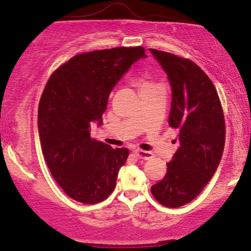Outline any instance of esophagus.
Here are the masks:
<instances>
[{
    "label": "esophagus",
    "instance_id": "34e87169",
    "mask_svg": "<svg viewBox=\"0 0 251 251\" xmlns=\"http://www.w3.org/2000/svg\"><path fill=\"white\" fill-rule=\"evenodd\" d=\"M135 154L139 159H144V161H147V159L152 158V153L147 151H143V150H135Z\"/></svg>",
    "mask_w": 251,
    "mask_h": 251
}]
</instances>
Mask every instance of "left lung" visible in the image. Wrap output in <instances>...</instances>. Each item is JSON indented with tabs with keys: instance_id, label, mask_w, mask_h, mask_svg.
<instances>
[{
	"instance_id": "obj_1",
	"label": "left lung",
	"mask_w": 251,
	"mask_h": 251,
	"mask_svg": "<svg viewBox=\"0 0 251 251\" xmlns=\"http://www.w3.org/2000/svg\"><path fill=\"white\" fill-rule=\"evenodd\" d=\"M150 51L169 79V126L179 131V147L167 163V174L152 186L151 192L163 205L179 208L202 192L220 164L224 112L213 82L200 66L167 51Z\"/></svg>"
}]
</instances>
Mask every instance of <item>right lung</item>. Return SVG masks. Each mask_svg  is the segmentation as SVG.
I'll list each match as a JSON object with an SVG mask.
<instances>
[{
  "instance_id": "add662e5",
  "label": "right lung",
  "mask_w": 251,
  "mask_h": 251,
  "mask_svg": "<svg viewBox=\"0 0 251 251\" xmlns=\"http://www.w3.org/2000/svg\"><path fill=\"white\" fill-rule=\"evenodd\" d=\"M146 58L143 47L78 54L53 72L38 106V134L51 175L77 202L95 204L111 195L128 149L90 138L102 125L108 95L130 66Z\"/></svg>"
}]
</instances>
